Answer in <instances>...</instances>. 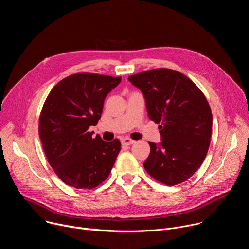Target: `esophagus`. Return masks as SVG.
Masks as SVG:
<instances>
[{
    "label": "esophagus",
    "instance_id": "34e87169",
    "mask_svg": "<svg viewBox=\"0 0 249 249\" xmlns=\"http://www.w3.org/2000/svg\"><path fill=\"white\" fill-rule=\"evenodd\" d=\"M121 143H122L123 146H130V145L135 143V141L133 139H131V138H123L121 140Z\"/></svg>",
    "mask_w": 249,
    "mask_h": 249
}]
</instances>
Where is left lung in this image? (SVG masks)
Here are the masks:
<instances>
[{"instance_id": "left-lung-1", "label": "left lung", "mask_w": 249, "mask_h": 249, "mask_svg": "<svg viewBox=\"0 0 249 249\" xmlns=\"http://www.w3.org/2000/svg\"><path fill=\"white\" fill-rule=\"evenodd\" d=\"M128 80L144 93L150 119L160 124L161 143L149 142L145 169L168 186L186 181L210 146L213 116L206 96L189 78L171 69L148 70Z\"/></svg>"}]
</instances>
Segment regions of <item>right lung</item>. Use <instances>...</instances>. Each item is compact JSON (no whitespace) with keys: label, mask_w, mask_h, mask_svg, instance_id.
I'll return each mask as SVG.
<instances>
[{"label":"right lung","mask_w":249,"mask_h":249,"mask_svg":"<svg viewBox=\"0 0 249 249\" xmlns=\"http://www.w3.org/2000/svg\"><path fill=\"white\" fill-rule=\"evenodd\" d=\"M120 82L121 77L77 73L49 92L38 132L49 164L67 185L91 189L108 177L121 150L120 141L93 138L89 128L97 124L104 98Z\"/></svg>","instance_id":"add662e5"}]
</instances>
